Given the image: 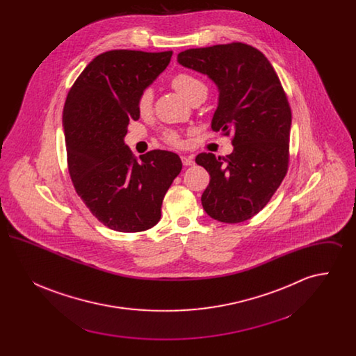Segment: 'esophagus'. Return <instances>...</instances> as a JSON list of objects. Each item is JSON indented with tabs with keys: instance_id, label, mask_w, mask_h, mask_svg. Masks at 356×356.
Segmentation results:
<instances>
[{
	"instance_id": "esophagus-1",
	"label": "esophagus",
	"mask_w": 356,
	"mask_h": 356,
	"mask_svg": "<svg viewBox=\"0 0 356 356\" xmlns=\"http://www.w3.org/2000/svg\"><path fill=\"white\" fill-rule=\"evenodd\" d=\"M181 161H183V164H184L186 167H189V165H193V164H195V160H193L192 156H181Z\"/></svg>"
}]
</instances>
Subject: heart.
<instances>
[{"label":"heart","instance_id":"1","mask_svg":"<svg viewBox=\"0 0 356 356\" xmlns=\"http://www.w3.org/2000/svg\"><path fill=\"white\" fill-rule=\"evenodd\" d=\"M172 86L181 95L184 96L188 102L199 97V96H207V85L203 81L196 77L192 73L188 72H179L176 73L172 80H170ZM153 95L151 88H144L137 99H136V108L140 115H147L152 109ZM163 140L168 143L170 145H179L180 144V136L177 135L175 131H167L163 135Z\"/></svg>","mask_w":356,"mask_h":356}]
</instances>
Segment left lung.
<instances>
[{
	"label": "left lung",
	"instance_id": "left-lung-1",
	"mask_svg": "<svg viewBox=\"0 0 356 356\" xmlns=\"http://www.w3.org/2000/svg\"><path fill=\"white\" fill-rule=\"evenodd\" d=\"M177 61L218 85L212 131L232 135L231 154L196 156L211 176L202 196L204 211L221 222L248 220L287 175L292 118L287 95L268 58L244 42L186 49Z\"/></svg>",
	"mask_w": 356,
	"mask_h": 356
}]
</instances>
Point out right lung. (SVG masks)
<instances>
[{
  "label": "right lung",
  "mask_w": 356,
  "mask_h": 356,
  "mask_svg": "<svg viewBox=\"0 0 356 356\" xmlns=\"http://www.w3.org/2000/svg\"><path fill=\"white\" fill-rule=\"evenodd\" d=\"M172 51H105L69 90L63 113L69 176L97 220L119 232H143L161 218V205L181 170L176 153L154 149L137 160L125 145L138 120V93L168 67Z\"/></svg>",
  "instance_id": "1"
}]
</instances>
